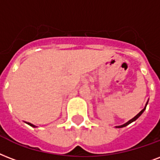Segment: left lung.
Segmentation results:
<instances>
[{
  "instance_id": "1",
  "label": "left lung",
  "mask_w": 160,
  "mask_h": 160,
  "mask_svg": "<svg viewBox=\"0 0 160 160\" xmlns=\"http://www.w3.org/2000/svg\"><path fill=\"white\" fill-rule=\"evenodd\" d=\"M147 104H148V102H147ZM147 104H146V106H147ZM146 106H145L144 108H143V109H142V111H141V112H140L138 113V114L137 116H135V117H134V118H132V119H131V120H130V121H128V122H127V123L123 124V125H122V126H118V127H117V128H123V127L128 126V124H130V123H131V122H134V121H135V120H137L138 118H139L140 116H141V114H142V113L143 112H144V110L146 109Z\"/></svg>"
}]
</instances>
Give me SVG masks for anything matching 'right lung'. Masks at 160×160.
Segmentation results:
<instances>
[{"mask_svg":"<svg viewBox=\"0 0 160 160\" xmlns=\"http://www.w3.org/2000/svg\"><path fill=\"white\" fill-rule=\"evenodd\" d=\"M28 125H30V126H32V127H33V128H35V126H34V125H32V124L29 123V122H28Z\"/></svg>","mask_w":160,"mask_h":160,"instance_id":"right-lung-1","label":"right lung"}]
</instances>
